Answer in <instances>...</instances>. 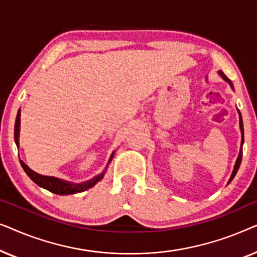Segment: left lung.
Instances as JSON below:
<instances>
[{
	"instance_id": "1",
	"label": "left lung",
	"mask_w": 257,
	"mask_h": 257,
	"mask_svg": "<svg viewBox=\"0 0 257 257\" xmlns=\"http://www.w3.org/2000/svg\"><path fill=\"white\" fill-rule=\"evenodd\" d=\"M220 73V76H222V78L224 79V80H227L228 83L230 84L231 85V82L229 80V78H228V77L224 75V73L222 72V71H220L219 72ZM233 86V85H231ZM238 113H240V112H238ZM240 128H241V132H242V145H243V142H244V136H243V122H242V117H241V113H240ZM242 145H241V151H240V154H238V158H237V160H236V164H235V167H234V171H233V173H231V177H230V179H229V182L233 180V178L235 177V174H236V172L238 171V167H240V165H241V161H242Z\"/></svg>"
}]
</instances>
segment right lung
Masks as SVG:
<instances>
[{
	"label": "right lung",
	"instance_id": "obj_1",
	"mask_svg": "<svg viewBox=\"0 0 257 257\" xmlns=\"http://www.w3.org/2000/svg\"><path fill=\"white\" fill-rule=\"evenodd\" d=\"M20 115H21V113L19 111V113H17V117H16V121H15V131H14V138H15V143H16L17 147H19ZM112 158H113V154H112L110 160H108V164L111 163ZM20 163H21V165H22L24 172L28 174V177H29L31 180L35 182V184H37L38 186H41V187H43L45 189H48V191L55 193V194H59V195L75 194V193H80V192L86 191V189H89L92 187V186L96 185L97 182L104 177V173L106 172V170H105L101 174L97 175V177H94L93 179H91V180H89V181L82 182V184H72V182L61 180V179H57L54 177H45V175H41V174L36 173V172H34L33 170H30V168L28 167L22 160H20Z\"/></svg>",
	"mask_w": 257,
	"mask_h": 257
}]
</instances>
